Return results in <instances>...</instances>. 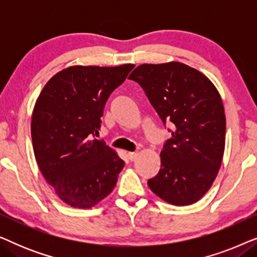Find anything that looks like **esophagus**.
<instances>
[{
    "label": "esophagus",
    "mask_w": 257,
    "mask_h": 257,
    "mask_svg": "<svg viewBox=\"0 0 257 257\" xmlns=\"http://www.w3.org/2000/svg\"><path fill=\"white\" fill-rule=\"evenodd\" d=\"M127 157L131 161H135L137 159V157H138V153H137V152H130L127 154Z\"/></svg>",
    "instance_id": "esophagus-1"
}]
</instances>
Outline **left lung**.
I'll return each instance as SVG.
<instances>
[{
    "label": "left lung",
    "mask_w": 257,
    "mask_h": 257,
    "mask_svg": "<svg viewBox=\"0 0 257 257\" xmlns=\"http://www.w3.org/2000/svg\"><path fill=\"white\" fill-rule=\"evenodd\" d=\"M128 79L143 87L164 125L172 126L160 170L147 185L168 203L192 205L210 188L222 163L226 115L216 87L179 62L139 65Z\"/></svg>",
    "instance_id": "1"
}]
</instances>
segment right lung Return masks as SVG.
I'll list each match as a JSON object with an SVG mask.
<instances>
[{"label":"right lung","mask_w":257,"mask_h":257,"mask_svg":"<svg viewBox=\"0 0 257 257\" xmlns=\"http://www.w3.org/2000/svg\"><path fill=\"white\" fill-rule=\"evenodd\" d=\"M133 68L71 66L56 73L37 98L31 118L35 158L48 184L70 206L90 208L117 184L124 160L94 137L108 97Z\"/></svg>","instance_id":"right-lung-1"}]
</instances>
